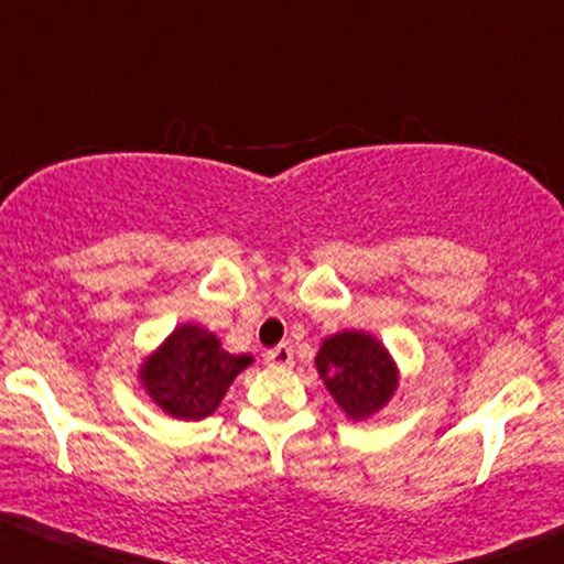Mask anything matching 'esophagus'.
Returning a JSON list of instances; mask_svg holds the SVG:
<instances>
[{
  "label": "esophagus",
  "instance_id": "obj_1",
  "mask_svg": "<svg viewBox=\"0 0 564 564\" xmlns=\"http://www.w3.org/2000/svg\"><path fill=\"white\" fill-rule=\"evenodd\" d=\"M263 360H267V366L271 368H290L293 366V347L288 343L271 347V350L263 352Z\"/></svg>",
  "mask_w": 564,
  "mask_h": 564
}]
</instances>
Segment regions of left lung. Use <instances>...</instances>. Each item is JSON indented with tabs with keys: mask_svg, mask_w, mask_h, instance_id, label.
I'll return each mask as SVG.
<instances>
[{
	"mask_svg": "<svg viewBox=\"0 0 564 564\" xmlns=\"http://www.w3.org/2000/svg\"><path fill=\"white\" fill-rule=\"evenodd\" d=\"M316 371L350 421H366L389 405L400 384V368L377 337L345 329L324 337Z\"/></svg>",
	"mask_w": 564,
	"mask_h": 564,
	"instance_id": "left-lung-1",
	"label": "left lung"
}]
</instances>
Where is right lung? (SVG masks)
<instances>
[{
	"instance_id": "right-lung-1",
	"label": "right lung",
	"mask_w": 564,
	"mask_h": 564,
	"mask_svg": "<svg viewBox=\"0 0 564 564\" xmlns=\"http://www.w3.org/2000/svg\"><path fill=\"white\" fill-rule=\"evenodd\" d=\"M253 364V356H232L219 337L200 324H180L143 358L138 379L151 400L177 421L208 419L229 384Z\"/></svg>"
}]
</instances>
